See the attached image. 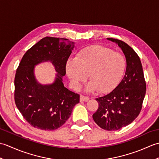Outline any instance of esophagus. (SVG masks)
Wrapping results in <instances>:
<instances>
[{
    "label": "esophagus",
    "mask_w": 159,
    "mask_h": 159,
    "mask_svg": "<svg viewBox=\"0 0 159 159\" xmlns=\"http://www.w3.org/2000/svg\"><path fill=\"white\" fill-rule=\"evenodd\" d=\"M80 101H84V102H87V101L89 100V97L81 95V96H80Z\"/></svg>",
    "instance_id": "1"
}]
</instances>
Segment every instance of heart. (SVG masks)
Listing matches in <instances>:
<instances>
[{
  "mask_svg": "<svg viewBox=\"0 0 159 159\" xmlns=\"http://www.w3.org/2000/svg\"><path fill=\"white\" fill-rule=\"evenodd\" d=\"M126 65L120 53L102 46H92L80 50L75 59L67 62L66 72L75 89H79L89 75L87 90L107 93L119 83Z\"/></svg>",
  "mask_w": 159,
  "mask_h": 159,
  "instance_id": "1",
  "label": "heart"
}]
</instances>
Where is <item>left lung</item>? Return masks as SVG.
<instances>
[{
    "instance_id": "obj_1",
    "label": "left lung",
    "mask_w": 159,
    "mask_h": 159,
    "mask_svg": "<svg viewBox=\"0 0 159 159\" xmlns=\"http://www.w3.org/2000/svg\"><path fill=\"white\" fill-rule=\"evenodd\" d=\"M117 43L126 57L125 75L116 88L96 98L98 108L93 115L94 121L102 129L119 130L136 119L141 112L146 92L143 67L139 57L126 43L107 38Z\"/></svg>"
}]
</instances>
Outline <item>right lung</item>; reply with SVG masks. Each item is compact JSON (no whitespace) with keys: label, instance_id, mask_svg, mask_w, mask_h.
I'll use <instances>...</instances> for the list:
<instances>
[{"label":"right lung","instance_id":"1","mask_svg":"<svg viewBox=\"0 0 159 159\" xmlns=\"http://www.w3.org/2000/svg\"><path fill=\"white\" fill-rule=\"evenodd\" d=\"M74 45L65 38L46 37L22 57L14 79L16 105L32 126L53 130L61 127L79 102L80 95L64 87L62 77ZM49 60L56 67L57 77L52 85L42 86L34 79L35 65Z\"/></svg>","mask_w":159,"mask_h":159}]
</instances>
